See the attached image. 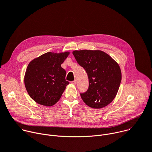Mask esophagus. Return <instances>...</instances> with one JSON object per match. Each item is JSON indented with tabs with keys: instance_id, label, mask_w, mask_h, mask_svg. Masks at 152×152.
<instances>
[{
	"instance_id": "obj_1",
	"label": "esophagus",
	"mask_w": 152,
	"mask_h": 152,
	"mask_svg": "<svg viewBox=\"0 0 152 152\" xmlns=\"http://www.w3.org/2000/svg\"><path fill=\"white\" fill-rule=\"evenodd\" d=\"M71 84H73V85H76V80H73V81L71 82Z\"/></svg>"
}]
</instances>
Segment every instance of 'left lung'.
<instances>
[{
    "label": "left lung",
    "instance_id": "left-lung-1",
    "mask_svg": "<svg viewBox=\"0 0 152 152\" xmlns=\"http://www.w3.org/2000/svg\"><path fill=\"white\" fill-rule=\"evenodd\" d=\"M73 54L88 77V88L80 94L83 102L92 108L106 106L115 98L122 80L118 64L99 50H74Z\"/></svg>",
    "mask_w": 152,
    "mask_h": 152
}]
</instances>
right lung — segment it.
<instances>
[{"mask_svg": "<svg viewBox=\"0 0 152 152\" xmlns=\"http://www.w3.org/2000/svg\"><path fill=\"white\" fill-rule=\"evenodd\" d=\"M69 54L49 52L28 64L24 84L29 96L38 104L52 106L60 99L69 84L65 80V70L61 67Z\"/></svg>", "mask_w": 152, "mask_h": 152, "instance_id": "1", "label": "right lung"}]
</instances>
